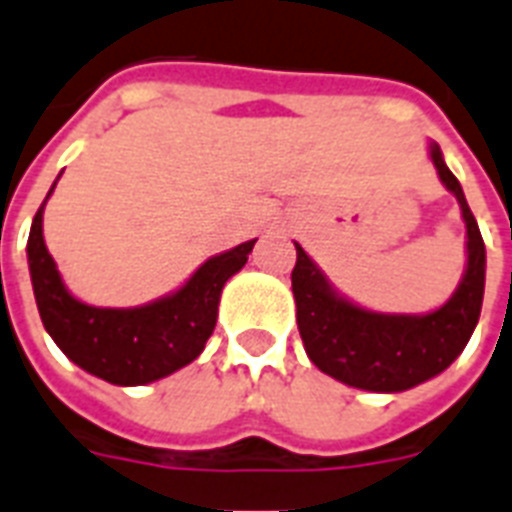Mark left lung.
Segmentation results:
<instances>
[{
    "label": "left lung",
    "instance_id": "8db88e82",
    "mask_svg": "<svg viewBox=\"0 0 512 512\" xmlns=\"http://www.w3.org/2000/svg\"><path fill=\"white\" fill-rule=\"evenodd\" d=\"M437 175L461 207L467 224V267L443 307L424 315L372 313L337 294L315 261L297 248L291 291L297 326L315 367L345 386L394 394L448 370L478 326L486 286V245L459 180L445 167L440 145H429Z\"/></svg>",
    "mask_w": 512,
    "mask_h": 512
}]
</instances>
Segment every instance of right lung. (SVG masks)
Listing matches in <instances>:
<instances>
[{
	"label": "right lung",
	"mask_w": 512,
	"mask_h": 512,
	"mask_svg": "<svg viewBox=\"0 0 512 512\" xmlns=\"http://www.w3.org/2000/svg\"><path fill=\"white\" fill-rule=\"evenodd\" d=\"M45 202L34 215L26 256L42 326L69 361L113 386H145L178 372L205 351L215 329L224 283L245 267L256 240L207 259L178 291L156 302L140 307H94L69 294L56 261L45 248Z\"/></svg>",
	"instance_id": "right-lung-1"
}]
</instances>
